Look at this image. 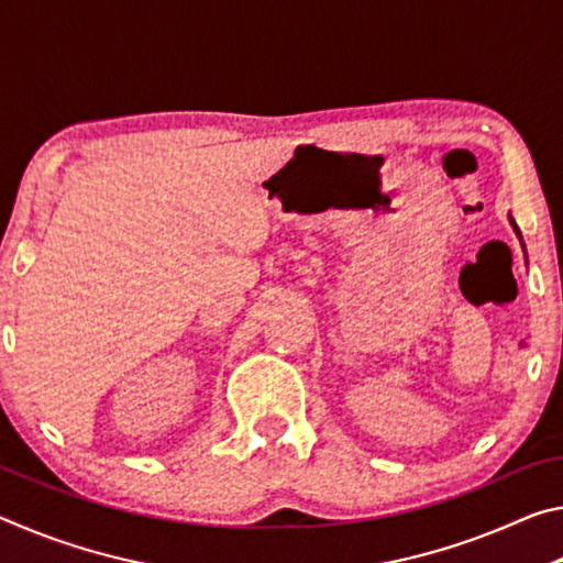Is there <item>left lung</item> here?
Wrapping results in <instances>:
<instances>
[{
	"mask_svg": "<svg viewBox=\"0 0 563 563\" xmlns=\"http://www.w3.org/2000/svg\"><path fill=\"white\" fill-rule=\"evenodd\" d=\"M509 223H511V228H514V233H517V238L521 241V231H519V225L514 223V218H511V216H509ZM521 245H523V241H521Z\"/></svg>",
	"mask_w": 563,
	"mask_h": 563,
	"instance_id": "left-lung-1",
	"label": "left lung"
}]
</instances>
